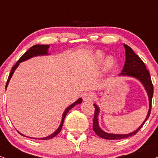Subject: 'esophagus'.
Listing matches in <instances>:
<instances>
[{
    "label": "esophagus",
    "mask_w": 158,
    "mask_h": 158,
    "mask_svg": "<svg viewBox=\"0 0 158 158\" xmlns=\"http://www.w3.org/2000/svg\"><path fill=\"white\" fill-rule=\"evenodd\" d=\"M82 98L84 102H92V101L95 98V95L94 94H93V93L91 92H87L83 94Z\"/></svg>",
    "instance_id": "esophagus-1"
}]
</instances>
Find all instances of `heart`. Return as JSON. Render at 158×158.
I'll use <instances>...</instances> for the list:
<instances>
[{"instance_id": "obj_1", "label": "heart", "mask_w": 158, "mask_h": 158, "mask_svg": "<svg viewBox=\"0 0 158 158\" xmlns=\"http://www.w3.org/2000/svg\"><path fill=\"white\" fill-rule=\"evenodd\" d=\"M93 60L96 65L102 64V71L104 73H109L113 72L117 67V60L113 55L106 56L103 51H97L93 56Z\"/></svg>"}]
</instances>
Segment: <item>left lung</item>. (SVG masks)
I'll return each mask as SVG.
<instances>
[{
  "label": "left lung",
  "mask_w": 158,
  "mask_h": 158,
  "mask_svg": "<svg viewBox=\"0 0 158 158\" xmlns=\"http://www.w3.org/2000/svg\"><path fill=\"white\" fill-rule=\"evenodd\" d=\"M123 46H124L125 51H126L125 52V54H126V60H125L124 66H123L122 71H121V73H119L118 76H120V77H133L141 82V84L143 85L144 88H145L146 93H147L148 98H149V111H148L146 118L143 122L142 123V124L136 130L133 131V132L128 134L108 133V132H104V130H102L100 128L99 124H98V115H99L100 110L99 107L97 106V104H94L95 107V113L94 121H93V122H94L93 130H94L97 135L107 140L123 139V138H129V137L135 135L140 130V129L143 126L144 123L149 118L150 113H151L152 99L154 89L152 82L151 80V77H150L149 72L146 69L145 64L143 63L141 59L138 55L135 54V52L130 46L125 44H123Z\"/></svg>",
  "instance_id": "obj_1"
}]
</instances>
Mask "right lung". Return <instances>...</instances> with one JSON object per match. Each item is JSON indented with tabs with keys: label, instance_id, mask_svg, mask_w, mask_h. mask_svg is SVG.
Listing matches in <instances>:
<instances>
[{
	"label": "right lung",
	"instance_id": "obj_1",
	"mask_svg": "<svg viewBox=\"0 0 158 158\" xmlns=\"http://www.w3.org/2000/svg\"><path fill=\"white\" fill-rule=\"evenodd\" d=\"M49 46L50 45H34V46H32L28 50L26 51L25 54L23 55V56L19 59V60L18 61V62H17L16 64H15L14 66H13V68H12V70H11V72H10V74H9V77H8V80H7V82H6V89L7 86H8V84L9 82V81H10L11 78H12L13 73H14V72L15 70H16V68L18 67L19 64H20V62H24V61L26 60H29V59H31L32 57H34V56H45V55H49L48 54V48H49ZM81 102H82V98H79V99L76 101L75 102H73V104H71L70 106H68V107L66 108L65 110H64L63 114H62V121H61L60 123V127H58V129L55 131L54 132H53L52 134L50 135L49 136H47V137H45V138H39L38 139L39 140H48V139H51V138H54L56 135L60 133V132L62 130V125H63V122H64V118H65L66 115H67V113L69 112V110L72 109L74 106L77 105L78 104H81ZM19 134L22 135H23L25 137H27L26 135H23L22 133H20V132H18ZM35 138V139H37V138Z\"/></svg>",
	"mask_w": 158,
	"mask_h": 158
}]
</instances>
